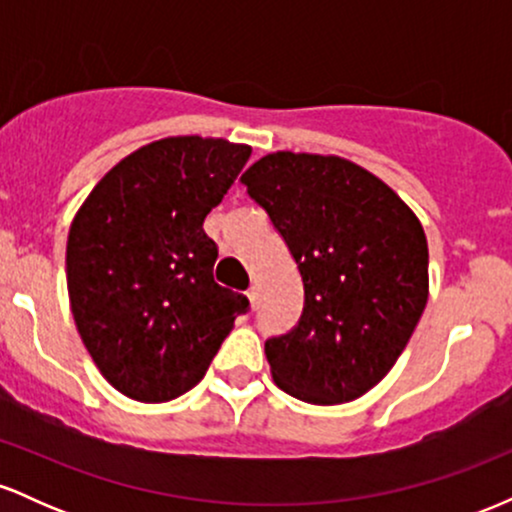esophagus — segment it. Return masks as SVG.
I'll return each instance as SVG.
<instances>
[{
    "label": "esophagus",
    "instance_id": "34e87169",
    "mask_svg": "<svg viewBox=\"0 0 512 512\" xmlns=\"http://www.w3.org/2000/svg\"><path fill=\"white\" fill-rule=\"evenodd\" d=\"M245 293H248V298H250V305H252V308H257V305H260V289H257V286L252 284L250 289L245 291Z\"/></svg>",
    "mask_w": 512,
    "mask_h": 512
}]
</instances>
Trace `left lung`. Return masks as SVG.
I'll return each mask as SVG.
<instances>
[{"instance_id": "8db88e82", "label": "left lung", "mask_w": 512, "mask_h": 512, "mask_svg": "<svg viewBox=\"0 0 512 512\" xmlns=\"http://www.w3.org/2000/svg\"><path fill=\"white\" fill-rule=\"evenodd\" d=\"M289 245L305 303L264 342L274 383L310 404L366 395L390 373L428 301V243L392 187L339 156L276 151L240 178Z\"/></svg>"}]
</instances>
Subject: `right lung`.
<instances>
[{
    "instance_id": "obj_1",
    "label": "right lung",
    "mask_w": 512,
    "mask_h": 512,
    "mask_svg": "<svg viewBox=\"0 0 512 512\" xmlns=\"http://www.w3.org/2000/svg\"><path fill=\"white\" fill-rule=\"evenodd\" d=\"M252 154L226 139L168 137L122 158L76 211L67 289L103 378L137 402H168L207 373L243 293L214 281L204 219Z\"/></svg>"
}]
</instances>
